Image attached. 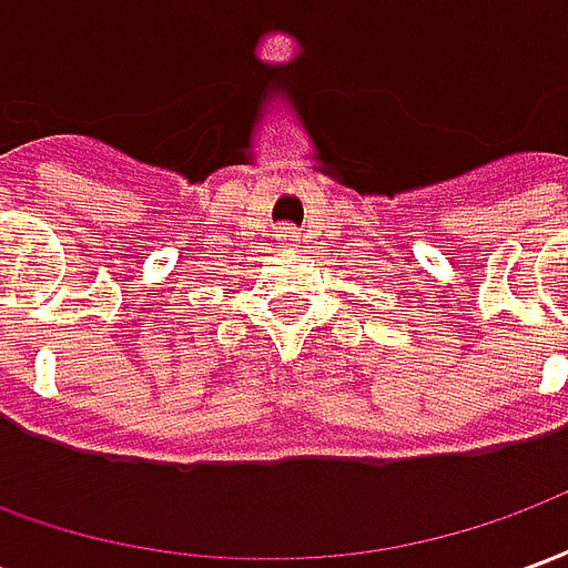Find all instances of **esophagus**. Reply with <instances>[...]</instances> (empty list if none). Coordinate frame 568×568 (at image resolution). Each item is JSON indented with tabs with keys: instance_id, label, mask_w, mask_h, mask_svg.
Listing matches in <instances>:
<instances>
[{
	"instance_id": "obj_1",
	"label": "esophagus",
	"mask_w": 568,
	"mask_h": 568,
	"mask_svg": "<svg viewBox=\"0 0 568 568\" xmlns=\"http://www.w3.org/2000/svg\"><path fill=\"white\" fill-rule=\"evenodd\" d=\"M280 236H292V227H283V231H280Z\"/></svg>"
}]
</instances>
